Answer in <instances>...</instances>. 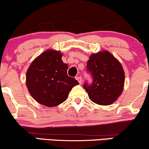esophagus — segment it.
<instances>
[{"mask_svg": "<svg viewBox=\"0 0 149 149\" xmlns=\"http://www.w3.org/2000/svg\"><path fill=\"white\" fill-rule=\"evenodd\" d=\"M76 79L77 80H78V83H79L80 84H81L82 81H83V80H82V77H81V76H78V77H76Z\"/></svg>", "mask_w": 149, "mask_h": 149, "instance_id": "34e87169", "label": "esophagus"}]
</instances>
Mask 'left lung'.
Returning <instances> with one entry per match:
<instances>
[{
  "label": "left lung",
  "instance_id": "left-lung-1",
  "mask_svg": "<svg viewBox=\"0 0 149 149\" xmlns=\"http://www.w3.org/2000/svg\"><path fill=\"white\" fill-rule=\"evenodd\" d=\"M87 70L92 77V83H85L83 88L90 100L99 105H110L123 90L125 72L119 61L108 51L90 55Z\"/></svg>",
  "mask_w": 149,
  "mask_h": 149
}]
</instances>
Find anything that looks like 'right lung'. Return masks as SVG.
Masks as SVG:
<instances>
[{
  "instance_id": "add662e5",
  "label": "right lung",
  "mask_w": 149,
  "mask_h": 149,
  "mask_svg": "<svg viewBox=\"0 0 149 149\" xmlns=\"http://www.w3.org/2000/svg\"><path fill=\"white\" fill-rule=\"evenodd\" d=\"M62 53L47 49L36 58L29 67L26 84L32 97L39 104L56 107L67 99L78 82L67 75L68 65L61 60Z\"/></svg>"
}]
</instances>
